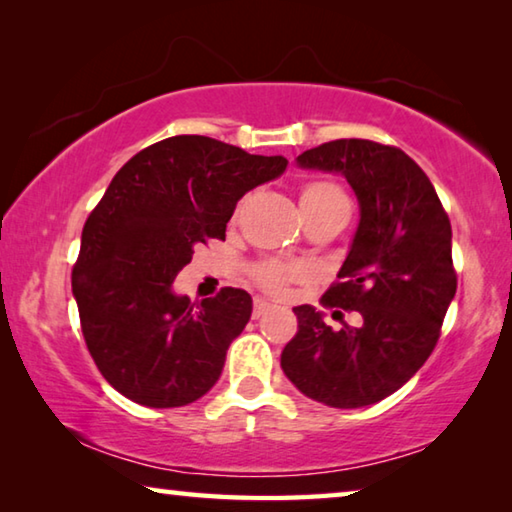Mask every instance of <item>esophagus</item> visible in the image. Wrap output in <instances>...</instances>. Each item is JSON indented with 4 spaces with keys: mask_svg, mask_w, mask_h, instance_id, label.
I'll return each instance as SVG.
<instances>
[{
    "mask_svg": "<svg viewBox=\"0 0 512 512\" xmlns=\"http://www.w3.org/2000/svg\"><path fill=\"white\" fill-rule=\"evenodd\" d=\"M271 309H273L271 302H266V300H255V307H253V318L264 316L266 311H271Z\"/></svg>",
    "mask_w": 512,
    "mask_h": 512,
    "instance_id": "esophagus-1",
    "label": "esophagus"
}]
</instances>
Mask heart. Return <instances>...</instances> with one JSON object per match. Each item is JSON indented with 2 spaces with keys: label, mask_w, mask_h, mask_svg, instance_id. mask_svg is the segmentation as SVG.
I'll return each instance as SVG.
<instances>
[{
  "label": "heart",
  "mask_w": 512,
  "mask_h": 512,
  "mask_svg": "<svg viewBox=\"0 0 512 512\" xmlns=\"http://www.w3.org/2000/svg\"><path fill=\"white\" fill-rule=\"evenodd\" d=\"M348 201L343 189L329 180H311V183L302 185L300 189V203L302 210H318V207ZM302 273V268L296 264L284 262H264L255 268V280L259 287L268 293H282L291 282H296Z\"/></svg>",
  "instance_id": "b5f03b06"
}]
</instances>
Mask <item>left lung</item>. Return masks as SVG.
Wrapping results in <instances>:
<instances>
[{
    "label": "left lung",
    "instance_id": "left-lung-1",
    "mask_svg": "<svg viewBox=\"0 0 512 512\" xmlns=\"http://www.w3.org/2000/svg\"><path fill=\"white\" fill-rule=\"evenodd\" d=\"M298 162L341 171L359 198L357 235L320 305L361 320L332 329L314 307H296L282 370L311 400L359 409L402 388L436 348L456 293L452 223L427 173L397 146L334 140Z\"/></svg>",
    "mask_w": 512,
    "mask_h": 512
}]
</instances>
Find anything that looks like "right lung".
Masks as SVG:
<instances>
[{"mask_svg": "<svg viewBox=\"0 0 512 512\" xmlns=\"http://www.w3.org/2000/svg\"><path fill=\"white\" fill-rule=\"evenodd\" d=\"M287 169L203 135H176L135 153L83 225L72 268L81 332L108 384L151 409L185 406L221 377L225 352L253 300L223 287L201 305L171 282L194 248L225 239L237 201Z\"/></svg>", "mask_w": 512, "mask_h": 512, "instance_id": "right-lung-1", "label": "right lung"}]
</instances>
